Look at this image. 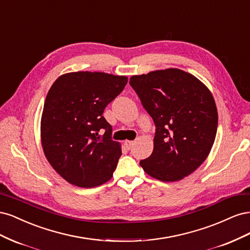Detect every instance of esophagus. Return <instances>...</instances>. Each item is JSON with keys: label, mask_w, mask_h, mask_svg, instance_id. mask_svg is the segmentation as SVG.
Returning a JSON list of instances; mask_svg holds the SVG:
<instances>
[{"label": "esophagus", "mask_w": 250, "mask_h": 250, "mask_svg": "<svg viewBox=\"0 0 250 250\" xmlns=\"http://www.w3.org/2000/svg\"><path fill=\"white\" fill-rule=\"evenodd\" d=\"M124 144H125V146H126L128 149H130V148L132 147L133 144H134V141H125Z\"/></svg>", "instance_id": "obj_1"}]
</instances>
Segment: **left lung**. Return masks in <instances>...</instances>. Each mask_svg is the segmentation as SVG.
Returning <instances> with one entry per match:
<instances>
[{
  "label": "left lung",
  "mask_w": 250,
  "mask_h": 250,
  "mask_svg": "<svg viewBox=\"0 0 250 250\" xmlns=\"http://www.w3.org/2000/svg\"><path fill=\"white\" fill-rule=\"evenodd\" d=\"M129 84L155 125L154 148L140 165L148 175L177 181L206 161L218 127L216 103L208 88L178 69L132 76Z\"/></svg>",
  "instance_id": "obj_1"
}]
</instances>
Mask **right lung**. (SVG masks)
Segmentation results:
<instances>
[{
  "label": "right lung",
  "mask_w": 250,
  "mask_h": 250,
  "mask_svg": "<svg viewBox=\"0 0 250 250\" xmlns=\"http://www.w3.org/2000/svg\"><path fill=\"white\" fill-rule=\"evenodd\" d=\"M127 77L100 72L64 74L44 101L41 135L44 155L67 183L95 188L108 181L122 154L103 117L127 84Z\"/></svg>",
  "instance_id": "add662e5"
}]
</instances>
